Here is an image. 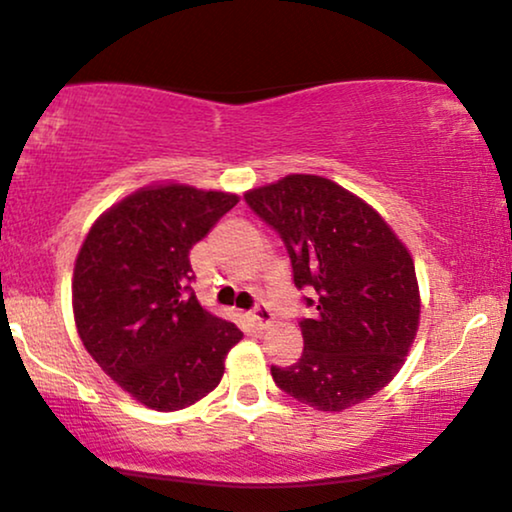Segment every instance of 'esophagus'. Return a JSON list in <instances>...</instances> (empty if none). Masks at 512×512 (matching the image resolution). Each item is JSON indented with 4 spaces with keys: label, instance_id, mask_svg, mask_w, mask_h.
I'll return each instance as SVG.
<instances>
[{
    "label": "esophagus",
    "instance_id": "1",
    "mask_svg": "<svg viewBox=\"0 0 512 512\" xmlns=\"http://www.w3.org/2000/svg\"><path fill=\"white\" fill-rule=\"evenodd\" d=\"M248 320H250V325H253V327H257V329H266V327H269L271 322H273V313H271L269 308H266V306L259 304V306H255V308H253V311L248 313Z\"/></svg>",
    "mask_w": 512,
    "mask_h": 512
}]
</instances>
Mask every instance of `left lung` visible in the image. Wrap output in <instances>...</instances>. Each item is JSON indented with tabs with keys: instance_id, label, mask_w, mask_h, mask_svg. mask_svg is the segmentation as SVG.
Masks as SVG:
<instances>
[{
	"instance_id": "8db88e82",
	"label": "left lung",
	"mask_w": 512,
	"mask_h": 512,
	"mask_svg": "<svg viewBox=\"0 0 512 512\" xmlns=\"http://www.w3.org/2000/svg\"><path fill=\"white\" fill-rule=\"evenodd\" d=\"M276 229L294 285L315 290L301 318L297 364L271 366L280 390L315 410L371 399L397 376L420 325V290L408 248L373 208L334 181L292 174L246 192Z\"/></svg>"
}]
</instances>
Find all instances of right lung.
Here are the masks:
<instances>
[{
	"mask_svg": "<svg viewBox=\"0 0 512 512\" xmlns=\"http://www.w3.org/2000/svg\"><path fill=\"white\" fill-rule=\"evenodd\" d=\"M239 204L229 192L167 183L111 206L74 266L78 336L129 397L181 410L215 390L241 329L201 308L190 250Z\"/></svg>",
	"mask_w": 512,
	"mask_h": 512,
	"instance_id": "right-lung-1",
	"label": "right lung"
}]
</instances>
